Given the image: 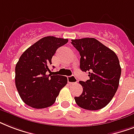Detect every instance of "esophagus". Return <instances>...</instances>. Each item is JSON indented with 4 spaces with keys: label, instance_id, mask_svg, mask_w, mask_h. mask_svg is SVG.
<instances>
[{
    "label": "esophagus",
    "instance_id": "esophagus-1",
    "mask_svg": "<svg viewBox=\"0 0 134 134\" xmlns=\"http://www.w3.org/2000/svg\"><path fill=\"white\" fill-rule=\"evenodd\" d=\"M67 81L69 84H73L77 83V79L74 76H68L67 77Z\"/></svg>",
    "mask_w": 134,
    "mask_h": 134
}]
</instances>
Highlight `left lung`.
<instances>
[{
  "label": "left lung",
  "mask_w": 134,
  "mask_h": 134,
  "mask_svg": "<svg viewBox=\"0 0 134 134\" xmlns=\"http://www.w3.org/2000/svg\"><path fill=\"white\" fill-rule=\"evenodd\" d=\"M79 52L80 68L88 72L90 79L80 81L83 92L75 97L81 108L90 110L102 109L111 101L116 92L121 75L118 58L108 47L94 38L71 40Z\"/></svg>",
  "instance_id": "left-lung-1"
}]
</instances>
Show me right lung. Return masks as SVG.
<instances>
[{
  "mask_svg": "<svg viewBox=\"0 0 134 134\" xmlns=\"http://www.w3.org/2000/svg\"><path fill=\"white\" fill-rule=\"evenodd\" d=\"M67 42V39L45 37L27 48L19 58L15 67V84L21 99L28 106L37 109L52 106L67 83L66 76L53 75L48 69L57 49Z\"/></svg>",
  "mask_w": 134,
  "mask_h": 134,
  "instance_id": "obj_1",
  "label": "right lung"
}]
</instances>
